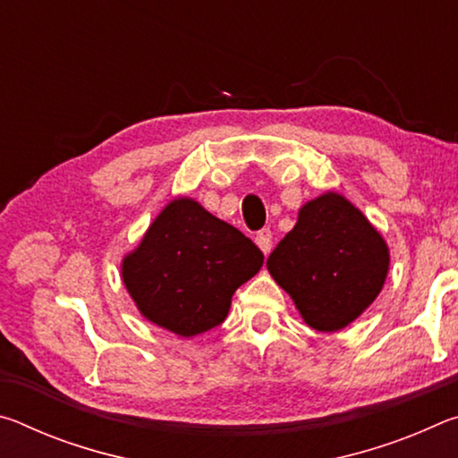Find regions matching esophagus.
<instances>
[{"instance_id": "34e87169", "label": "esophagus", "mask_w": 458, "mask_h": 458, "mask_svg": "<svg viewBox=\"0 0 458 458\" xmlns=\"http://www.w3.org/2000/svg\"><path fill=\"white\" fill-rule=\"evenodd\" d=\"M254 240H257L259 248H260V250L265 252V254H268L270 248H273V232H270V228H262Z\"/></svg>"}]
</instances>
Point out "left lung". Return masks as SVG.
<instances>
[{
  "label": "left lung",
  "instance_id": "left-lung-1",
  "mask_svg": "<svg viewBox=\"0 0 458 458\" xmlns=\"http://www.w3.org/2000/svg\"><path fill=\"white\" fill-rule=\"evenodd\" d=\"M267 268L309 327L331 333L353 323L382 293L390 248L360 208L325 191L301 206Z\"/></svg>",
  "mask_w": 458,
  "mask_h": 458
}]
</instances>
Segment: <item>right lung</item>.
<instances>
[{
  "label": "right lung",
  "mask_w": 458,
  "mask_h": 458,
  "mask_svg": "<svg viewBox=\"0 0 458 458\" xmlns=\"http://www.w3.org/2000/svg\"><path fill=\"white\" fill-rule=\"evenodd\" d=\"M265 257L238 228L216 218L193 198H174L137 248L121 276L147 321L180 337L220 325L232 294L259 273Z\"/></svg>",
  "instance_id": "right-lung-1"
}]
</instances>
